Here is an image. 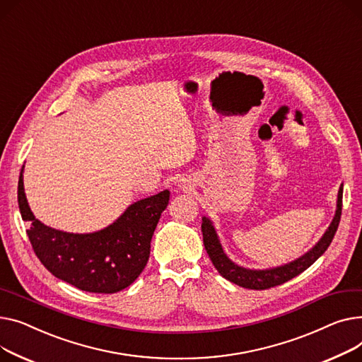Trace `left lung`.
<instances>
[{
    "label": "left lung",
    "mask_w": 362,
    "mask_h": 362,
    "mask_svg": "<svg viewBox=\"0 0 362 362\" xmlns=\"http://www.w3.org/2000/svg\"><path fill=\"white\" fill-rule=\"evenodd\" d=\"M342 196H344V185H341L337 193V204H336V214L334 218L325 232V235L322 240L318 241L308 252H305L303 257L296 259L288 264L279 266V267H273V269H266V270H251L241 267L230 262L228 259L226 254L223 252V248L219 243L218 233L211 225V222L203 216V223H202V232H203V243L204 248L209 254V257L216 267V270L223 276L225 279L229 282H233L238 286L247 288V289H269L273 286L282 285L288 281H291L295 276H298L303 273L305 269H308L322 254L329 248L334 233L337 230L339 222H341V215H342Z\"/></svg>",
    "instance_id": "1"
}]
</instances>
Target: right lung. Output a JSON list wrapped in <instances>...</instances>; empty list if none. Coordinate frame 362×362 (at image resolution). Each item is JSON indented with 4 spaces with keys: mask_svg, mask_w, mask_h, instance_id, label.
<instances>
[{
    "mask_svg": "<svg viewBox=\"0 0 362 362\" xmlns=\"http://www.w3.org/2000/svg\"><path fill=\"white\" fill-rule=\"evenodd\" d=\"M17 199L21 218L30 222L26 232L32 248L55 278L86 292L115 293L130 286L147 264L169 191L133 203L112 225L92 233L62 232L37 221L26 200L23 169Z\"/></svg>",
    "mask_w": 362,
    "mask_h": 362,
    "instance_id": "right-lung-1",
    "label": "right lung"
}]
</instances>
